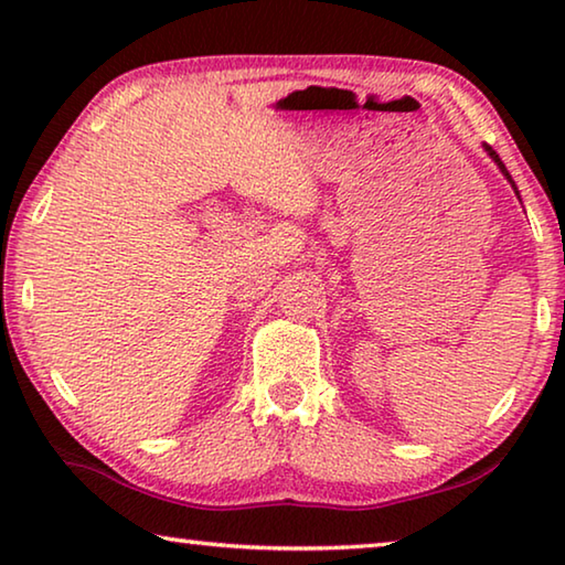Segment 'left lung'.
Masks as SVG:
<instances>
[{"mask_svg": "<svg viewBox=\"0 0 565 565\" xmlns=\"http://www.w3.org/2000/svg\"><path fill=\"white\" fill-rule=\"evenodd\" d=\"M486 151H489V157L495 161V164H499V169L503 171V174H505V179H509L511 181V184H513V179H511V174H509V169H505V164H503V161H501V157L499 154H495V151H493V147H489V145H486ZM513 189H515V184H513ZM515 194H519V189H515Z\"/></svg>", "mask_w": 565, "mask_h": 565, "instance_id": "left-lung-1", "label": "left lung"}]
</instances>
